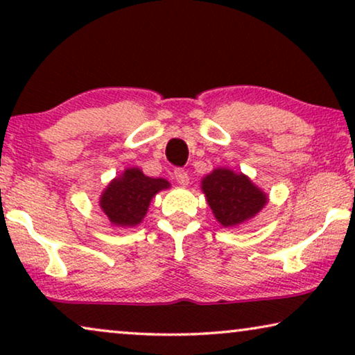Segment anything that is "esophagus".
Masks as SVG:
<instances>
[{"mask_svg":"<svg viewBox=\"0 0 355 355\" xmlns=\"http://www.w3.org/2000/svg\"><path fill=\"white\" fill-rule=\"evenodd\" d=\"M174 178H176V181L181 184V186H187L189 184V174L184 168L174 169Z\"/></svg>","mask_w":355,"mask_h":355,"instance_id":"1","label":"esophagus"}]
</instances>
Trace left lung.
Instances as JSON below:
<instances>
[{
    "label": "left lung",
    "mask_w": 355,
    "mask_h": 355,
    "mask_svg": "<svg viewBox=\"0 0 355 355\" xmlns=\"http://www.w3.org/2000/svg\"><path fill=\"white\" fill-rule=\"evenodd\" d=\"M202 191L213 215L225 227L237 226L255 216L266 203V196L244 174L215 169L202 181Z\"/></svg>",
    "instance_id": "obj_1"
}]
</instances>
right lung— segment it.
Masks as SVG:
<instances>
[{
	"label": "right lung",
	"mask_w": 355,
	"mask_h": 355,
	"mask_svg": "<svg viewBox=\"0 0 355 355\" xmlns=\"http://www.w3.org/2000/svg\"><path fill=\"white\" fill-rule=\"evenodd\" d=\"M168 187L164 179L148 178L139 168H130L106 187L100 207L113 225L135 226L142 221L155 193Z\"/></svg>",
	"instance_id": "add662e5"
}]
</instances>
